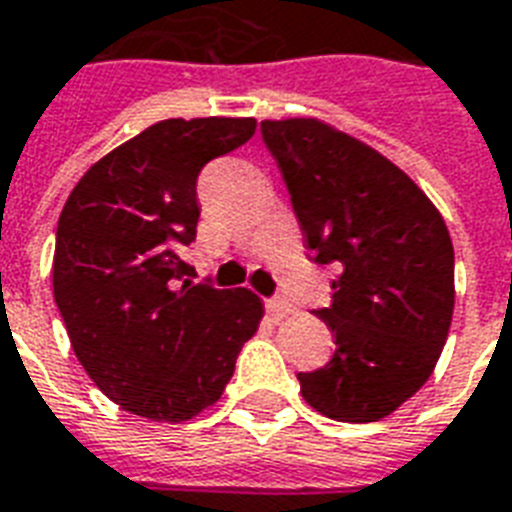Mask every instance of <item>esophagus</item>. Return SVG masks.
Here are the masks:
<instances>
[{
    "label": "esophagus",
    "instance_id": "34e87169",
    "mask_svg": "<svg viewBox=\"0 0 512 512\" xmlns=\"http://www.w3.org/2000/svg\"><path fill=\"white\" fill-rule=\"evenodd\" d=\"M267 312L272 315V318H285V315H291L293 312V304L291 301H285V299H269L267 301Z\"/></svg>",
    "mask_w": 512,
    "mask_h": 512
}]
</instances>
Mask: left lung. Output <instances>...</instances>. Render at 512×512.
Segmentation results:
<instances>
[{
	"instance_id": "1",
	"label": "left lung",
	"mask_w": 512,
	"mask_h": 512,
	"mask_svg": "<svg viewBox=\"0 0 512 512\" xmlns=\"http://www.w3.org/2000/svg\"><path fill=\"white\" fill-rule=\"evenodd\" d=\"M304 243L339 264L331 363L299 374L301 395L336 422H379L430 379L454 315V245L441 211L360 138L318 120H264Z\"/></svg>"
}]
</instances>
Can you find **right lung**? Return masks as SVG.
Here are the masks:
<instances>
[{"label": "right lung", "instance_id": "1", "mask_svg": "<svg viewBox=\"0 0 512 512\" xmlns=\"http://www.w3.org/2000/svg\"><path fill=\"white\" fill-rule=\"evenodd\" d=\"M253 133V117L154 122L93 162L63 205L55 304L87 376L136 417L189 422L211 408L259 331L256 293L181 283L176 256L197 235L202 165Z\"/></svg>", "mask_w": 512, "mask_h": 512}]
</instances>
